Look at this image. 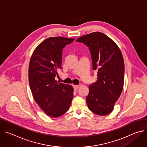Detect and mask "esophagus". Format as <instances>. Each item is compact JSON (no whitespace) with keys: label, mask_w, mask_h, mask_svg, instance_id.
<instances>
[{"label":"esophagus","mask_w":147,"mask_h":147,"mask_svg":"<svg viewBox=\"0 0 147 147\" xmlns=\"http://www.w3.org/2000/svg\"><path fill=\"white\" fill-rule=\"evenodd\" d=\"M73 88H74V90L75 91H77L78 88V86H76V85H73Z\"/></svg>","instance_id":"1"}]
</instances>
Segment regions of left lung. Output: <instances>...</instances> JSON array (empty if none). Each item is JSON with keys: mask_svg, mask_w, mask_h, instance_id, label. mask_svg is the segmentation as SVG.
<instances>
[{"mask_svg": "<svg viewBox=\"0 0 147 147\" xmlns=\"http://www.w3.org/2000/svg\"><path fill=\"white\" fill-rule=\"evenodd\" d=\"M77 42L90 49L97 80L89 86L86 102L93 113L105 116L112 112L123 88L124 64L119 47L109 36L94 32L78 38Z\"/></svg>", "mask_w": 147, "mask_h": 147, "instance_id": "1", "label": "left lung"}]
</instances>
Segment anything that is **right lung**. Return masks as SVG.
I'll list each match as a JSON object with an SVG mask.
<instances>
[{"instance_id":"1","label":"right lung","mask_w":147,"mask_h":147,"mask_svg":"<svg viewBox=\"0 0 147 147\" xmlns=\"http://www.w3.org/2000/svg\"><path fill=\"white\" fill-rule=\"evenodd\" d=\"M74 40L61 36L50 37L39 44L30 59L28 80L35 102L48 116L58 117L69 109L74 89L55 80L61 67L62 51Z\"/></svg>"}]
</instances>
